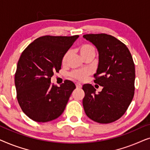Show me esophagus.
Wrapping results in <instances>:
<instances>
[{"label": "esophagus", "instance_id": "34e87169", "mask_svg": "<svg viewBox=\"0 0 150 150\" xmlns=\"http://www.w3.org/2000/svg\"><path fill=\"white\" fill-rule=\"evenodd\" d=\"M76 87L77 89H80V88L82 87V85L79 83H76Z\"/></svg>", "mask_w": 150, "mask_h": 150}]
</instances>
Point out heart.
Instances as JSON below:
<instances>
[{
  "label": "heart",
  "mask_w": 150,
  "mask_h": 150,
  "mask_svg": "<svg viewBox=\"0 0 150 150\" xmlns=\"http://www.w3.org/2000/svg\"><path fill=\"white\" fill-rule=\"evenodd\" d=\"M79 52L81 54V57L83 59H85V57H89V56H93L94 57L96 54V49L91 44H83L80 45L78 48ZM69 55V52L67 51L66 52L63 54L61 59V63L63 64H65L66 63V61L68 59V57ZM89 74V71L87 70V69H78V70H75L71 71L69 74V76L71 79L77 80V81H84L86 78H87Z\"/></svg>",
  "instance_id": "heart-1"
}]
</instances>
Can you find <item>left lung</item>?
<instances>
[{
    "label": "left lung",
    "instance_id": "1",
    "mask_svg": "<svg viewBox=\"0 0 150 150\" xmlns=\"http://www.w3.org/2000/svg\"><path fill=\"white\" fill-rule=\"evenodd\" d=\"M83 38L95 45L99 52L94 83L103 87L96 93L93 85L83 86L85 94L84 110L94 122H113L126 112L134 97L135 67L132 57L126 45L110 35L86 34Z\"/></svg>",
    "mask_w": 150,
    "mask_h": 150
}]
</instances>
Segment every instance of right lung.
<instances>
[{"label":"right lung","mask_w":150,"mask_h":150,"mask_svg":"<svg viewBox=\"0 0 150 150\" xmlns=\"http://www.w3.org/2000/svg\"><path fill=\"white\" fill-rule=\"evenodd\" d=\"M79 37H40L21 54L15 74L17 100L22 111L35 122H50L64 111L76 86L66 80L59 87L50 79L61 69L62 57Z\"/></svg>","instance_id":"1"}]
</instances>
